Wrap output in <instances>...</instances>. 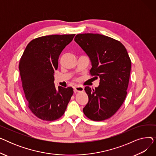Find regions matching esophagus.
<instances>
[{
  "instance_id": "1",
  "label": "esophagus",
  "mask_w": 156,
  "mask_h": 156,
  "mask_svg": "<svg viewBox=\"0 0 156 156\" xmlns=\"http://www.w3.org/2000/svg\"><path fill=\"white\" fill-rule=\"evenodd\" d=\"M84 90V88L81 86L77 85L74 87V91L75 92H83Z\"/></svg>"
}]
</instances>
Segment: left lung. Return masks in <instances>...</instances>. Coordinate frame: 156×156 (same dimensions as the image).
Wrapping results in <instances>:
<instances>
[{"mask_svg": "<svg viewBox=\"0 0 156 156\" xmlns=\"http://www.w3.org/2000/svg\"><path fill=\"white\" fill-rule=\"evenodd\" d=\"M75 41L91 61V75L100 78L95 89L85 87L88 102L83 111L91 120L107 119L119 109L127 94L132 62L126 49L119 41L98 34H78Z\"/></svg>", "mask_w": 156, "mask_h": 156, "instance_id": "obj_1", "label": "left lung"}]
</instances>
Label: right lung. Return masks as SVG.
<instances>
[{"label": "right lung", "instance_id": "right-lung-1", "mask_svg": "<svg viewBox=\"0 0 156 156\" xmlns=\"http://www.w3.org/2000/svg\"><path fill=\"white\" fill-rule=\"evenodd\" d=\"M75 35H52L34 39L20 59L19 69L28 108L42 120L61 118L73 94L71 87L56 88L54 75L60 54Z\"/></svg>", "mask_w": 156, "mask_h": 156}]
</instances>
